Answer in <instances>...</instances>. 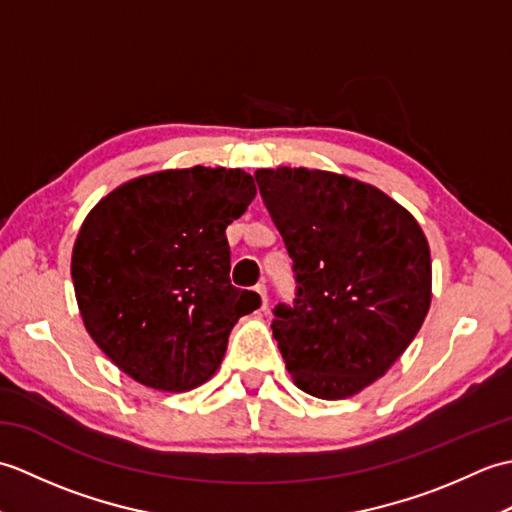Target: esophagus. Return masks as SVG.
<instances>
[{
  "instance_id": "1",
  "label": "esophagus",
  "mask_w": 512,
  "mask_h": 512,
  "mask_svg": "<svg viewBox=\"0 0 512 512\" xmlns=\"http://www.w3.org/2000/svg\"><path fill=\"white\" fill-rule=\"evenodd\" d=\"M255 292L259 297H262V310H266V306H268V295H266V286L264 284H257L255 286Z\"/></svg>"
}]
</instances>
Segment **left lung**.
<instances>
[{
	"label": "left lung",
	"mask_w": 512,
	"mask_h": 512,
	"mask_svg": "<svg viewBox=\"0 0 512 512\" xmlns=\"http://www.w3.org/2000/svg\"><path fill=\"white\" fill-rule=\"evenodd\" d=\"M297 281L273 336L299 389L354 396L407 350L431 306V253L420 224L372 184L319 169H257Z\"/></svg>",
	"instance_id": "left-lung-1"
}]
</instances>
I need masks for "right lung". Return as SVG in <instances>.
<instances>
[{"instance_id": "obj_1", "label": "right lung", "mask_w": 512, "mask_h": 512, "mask_svg": "<svg viewBox=\"0 0 512 512\" xmlns=\"http://www.w3.org/2000/svg\"><path fill=\"white\" fill-rule=\"evenodd\" d=\"M242 169H167L129 180L85 217L72 281L85 330L136 383L189 391L220 367L257 292L231 284L226 226L255 198Z\"/></svg>"}]
</instances>
